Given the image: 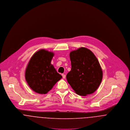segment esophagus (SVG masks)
<instances>
[{
	"label": "esophagus",
	"instance_id": "1",
	"mask_svg": "<svg viewBox=\"0 0 130 130\" xmlns=\"http://www.w3.org/2000/svg\"><path fill=\"white\" fill-rule=\"evenodd\" d=\"M62 77H63V79H65V77H66V75H65V74H62Z\"/></svg>",
	"mask_w": 130,
	"mask_h": 130
}]
</instances>
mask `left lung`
<instances>
[{
	"mask_svg": "<svg viewBox=\"0 0 130 130\" xmlns=\"http://www.w3.org/2000/svg\"><path fill=\"white\" fill-rule=\"evenodd\" d=\"M71 70L67 80L80 96L93 93L101 83L103 72L98 59L89 49L81 47L70 53Z\"/></svg>",
	"mask_w": 130,
	"mask_h": 130,
	"instance_id": "1",
	"label": "left lung"
}]
</instances>
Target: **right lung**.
<instances>
[{
	"mask_svg": "<svg viewBox=\"0 0 130 130\" xmlns=\"http://www.w3.org/2000/svg\"><path fill=\"white\" fill-rule=\"evenodd\" d=\"M54 54L45 50L36 52L31 57L25 72V79L35 92L46 94L62 78L51 64Z\"/></svg>",
	"mask_w": 130,
	"mask_h": 130,
	"instance_id": "add662e5",
	"label": "right lung"
}]
</instances>
